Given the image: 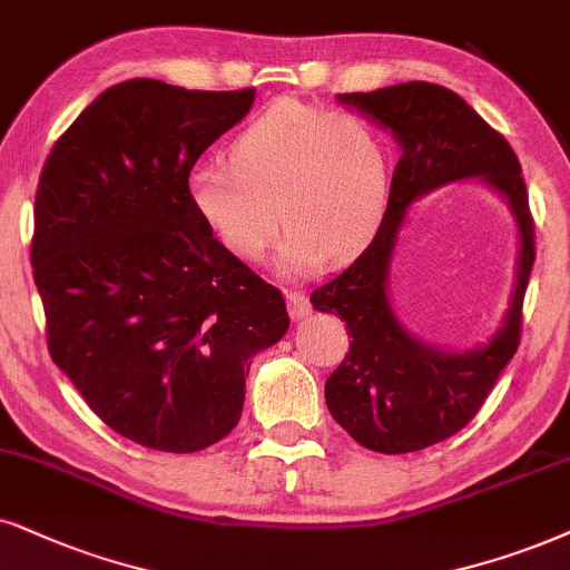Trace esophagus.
I'll return each instance as SVG.
<instances>
[{"instance_id":"esophagus-1","label":"esophagus","mask_w":570,"mask_h":570,"mask_svg":"<svg viewBox=\"0 0 570 570\" xmlns=\"http://www.w3.org/2000/svg\"><path fill=\"white\" fill-rule=\"evenodd\" d=\"M286 305H289L292 321H302L309 313V299L305 292H286Z\"/></svg>"}]
</instances>
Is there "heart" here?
<instances>
[{"label":"heart","mask_w":570,"mask_h":570,"mask_svg":"<svg viewBox=\"0 0 570 570\" xmlns=\"http://www.w3.org/2000/svg\"><path fill=\"white\" fill-rule=\"evenodd\" d=\"M392 191V153L371 120L281 99L232 144V165L199 163L186 181L194 213L232 255L313 273L350 261L373 239ZM279 218L276 219L275 215Z\"/></svg>","instance_id":"heart-1"}]
</instances>
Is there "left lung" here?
<instances>
[{
    "mask_svg": "<svg viewBox=\"0 0 570 570\" xmlns=\"http://www.w3.org/2000/svg\"><path fill=\"white\" fill-rule=\"evenodd\" d=\"M338 102L371 115L397 139L402 157L381 226L342 276L309 294L315 309L350 328V352L326 381V405L357 444L402 455L444 442L479 413L521 342L523 294L534 265V220L521 163L465 99L444 86L410 81ZM481 177L509 199L519 223L517 289L503 326L484 348H431L401 326L387 302V265L406 207L439 185Z\"/></svg>",
    "mask_w": 570,
    "mask_h": 570,
    "instance_id": "8db88e82",
    "label": "left lung"
}]
</instances>
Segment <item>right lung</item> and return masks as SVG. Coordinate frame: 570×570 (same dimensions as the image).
Segmentation results:
<instances>
[{"mask_svg": "<svg viewBox=\"0 0 570 570\" xmlns=\"http://www.w3.org/2000/svg\"><path fill=\"white\" fill-rule=\"evenodd\" d=\"M255 89L131 78L99 94L49 153L31 265L49 355L131 442L199 452L232 434L252 357L289 328L276 286L194 213L186 181Z\"/></svg>", "mask_w": 570, "mask_h": 570, "instance_id": "right-lung-1", "label": "right lung"}]
</instances>
